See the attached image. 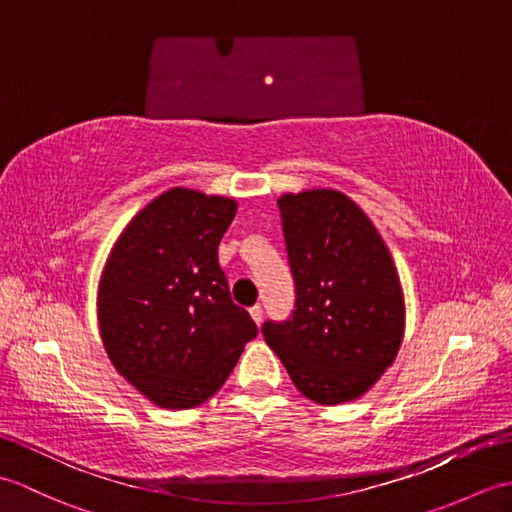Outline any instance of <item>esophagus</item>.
<instances>
[{
    "instance_id": "esophagus-1",
    "label": "esophagus",
    "mask_w": 512,
    "mask_h": 512,
    "mask_svg": "<svg viewBox=\"0 0 512 512\" xmlns=\"http://www.w3.org/2000/svg\"><path fill=\"white\" fill-rule=\"evenodd\" d=\"M250 317H253V321L259 325V323H262L264 321V308L262 306H259V303H257V306H253V308H250Z\"/></svg>"
}]
</instances>
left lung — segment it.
Listing matches in <instances>:
<instances>
[{"label":"left lung","mask_w":512,"mask_h":512,"mask_svg":"<svg viewBox=\"0 0 512 512\" xmlns=\"http://www.w3.org/2000/svg\"><path fill=\"white\" fill-rule=\"evenodd\" d=\"M295 310L262 334L303 396L354 400L394 363L405 301L394 259L369 217L332 189L279 198Z\"/></svg>","instance_id":"obj_1"}]
</instances>
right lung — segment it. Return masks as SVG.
I'll list each match as a JSON object with an SVG mask.
<instances>
[{"mask_svg": "<svg viewBox=\"0 0 512 512\" xmlns=\"http://www.w3.org/2000/svg\"><path fill=\"white\" fill-rule=\"evenodd\" d=\"M235 211V200L171 189L129 222L105 264L99 325L107 356L158 407L211 398L257 336L217 262Z\"/></svg>", "mask_w": 512, "mask_h": 512, "instance_id": "obj_1", "label": "right lung"}]
</instances>
